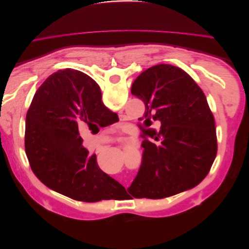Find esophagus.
<instances>
[{"label": "esophagus", "mask_w": 249, "mask_h": 249, "mask_svg": "<svg viewBox=\"0 0 249 249\" xmlns=\"http://www.w3.org/2000/svg\"><path fill=\"white\" fill-rule=\"evenodd\" d=\"M124 144H127V145L133 144V142L130 141V140H124Z\"/></svg>", "instance_id": "34e87169"}]
</instances>
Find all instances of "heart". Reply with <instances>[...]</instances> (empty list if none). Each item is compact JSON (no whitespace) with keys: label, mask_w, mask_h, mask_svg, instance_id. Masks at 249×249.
Wrapping results in <instances>:
<instances>
[{"label":"heart","mask_w":249,"mask_h":249,"mask_svg":"<svg viewBox=\"0 0 249 249\" xmlns=\"http://www.w3.org/2000/svg\"><path fill=\"white\" fill-rule=\"evenodd\" d=\"M118 156H119V153H118Z\"/></svg>","instance_id":"b5f03b06"}]
</instances>
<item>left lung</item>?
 Segmentation results:
<instances>
[{
	"label": "left lung",
	"instance_id": "obj_1",
	"mask_svg": "<svg viewBox=\"0 0 249 249\" xmlns=\"http://www.w3.org/2000/svg\"><path fill=\"white\" fill-rule=\"evenodd\" d=\"M131 92L145 105L144 124L161 123L160 132L142 130V161L127 192L159 199L198 185L217 154L215 122L205 93L179 67L158 64L139 74ZM131 197V196H130Z\"/></svg>",
	"mask_w": 249,
	"mask_h": 249
}]
</instances>
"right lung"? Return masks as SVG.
<instances>
[{"instance_id": "right-lung-1", "label": "right lung", "mask_w": 249, "mask_h": 249, "mask_svg": "<svg viewBox=\"0 0 249 249\" xmlns=\"http://www.w3.org/2000/svg\"><path fill=\"white\" fill-rule=\"evenodd\" d=\"M117 114L104 106L99 85L79 71L53 73L37 90L26 116L25 149L31 169L54 191L74 200L112 199L125 188L89 155L81 125L106 126Z\"/></svg>"}]
</instances>
